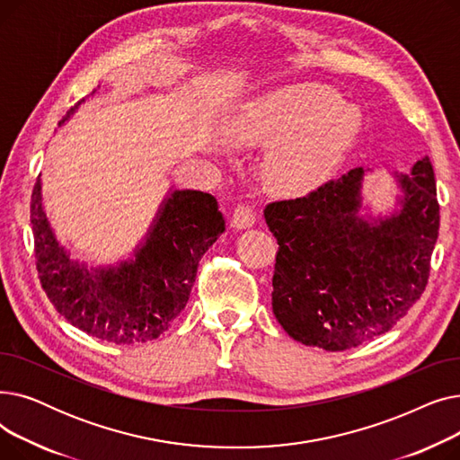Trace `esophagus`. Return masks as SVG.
<instances>
[{"mask_svg":"<svg viewBox=\"0 0 460 460\" xmlns=\"http://www.w3.org/2000/svg\"><path fill=\"white\" fill-rule=\"evenodd\" d=\"M255 224V210L252 205H236L233 217H231V226L234 229H248Z\"/></svg>","mask_w":460,"mask_h":460,"instance_id":"esophagus-1","label":"esophagus"}]
</instances>
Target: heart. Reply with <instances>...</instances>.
<instances>
[{
	"instance_id": "1",
	"label": "heart",
	"mask_w": 460,
	"mask_h": 460,
	"mask_svg": "<svg viewBox=\"0 0 460 460\" xmlns=\"http://www.w3.org/2000/svg\"><path fill=\"white\" fill-rule=\"evenodd\" d=\"M364 117L323 84L276 89L246 102L226 120L236 145H276L267 162L269 182L287 193L328 179L358 139Z\"/></svg>"
}]
</instances>
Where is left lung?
Instances as JSON below:
<instances>
[{
  "mask_svg": "<svg viewBox=\"0 0 460 460\" xmlns=\"http://www.w3.org/2000/svg\"><path fill=\"white\" fill-rule=\"evenodd\" d=\"M364 167L304 198L267 205L278 240L272 309L293 340L330 352L392 330L425 291L440 227L429 156L395 175L399 208L359 216Z\"/></svg>",
  "mask_w": 460,
  "mask_h": 460,
  "instance_id": "obj_1",
  "label": "left lung"
}]
</instances>
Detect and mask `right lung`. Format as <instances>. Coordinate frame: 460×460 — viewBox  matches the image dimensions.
Wrapping results in <instances>:
<instances>
[{
	"instance_id": "1",
	"label": "right lung",
	"mask_w": 460,
	"mask_h": 460,
	"mask_svg": "<svg viewBox=\"0 0 460 460\" xmlns=\"http://www.w3.org/2000/svg\"><path fill=\"white\" fill-rule=\"evenodd\" d=\"M31 226L46 296L72 326L115 345L153 341L172 326L190 298L201 257L226 231L214 196L173 190L132 259L87 269L58 243L42 207L40 179L31 193Z\"/></svg>"
}]
</instances>
